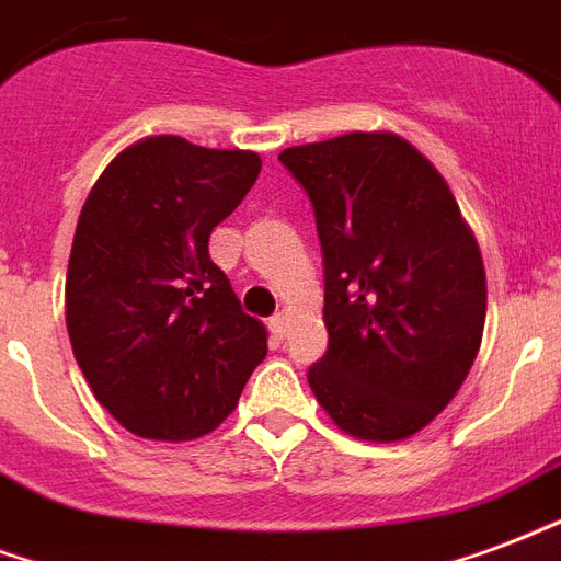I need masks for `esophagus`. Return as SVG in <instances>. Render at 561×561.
Wrapping results in <instances>:
<instances>
[{
	"label": "esophagus",
	"instance_id": "obj_1",
	"mask_svg": "<svg viewBox=\"0 0 561 561\" xmlns=\"http://www.w3.org/2000/svg\"><path fill=\"white\" fill-rule=\"evenodd\" d=\"M288 320H290L288 311H276L267 327H271V332L276 337H285V335H288Z\"/></svg>",
	"mask_w": 561,
	"mask_h": 561
}]
</instances>
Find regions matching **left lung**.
Instances as JSON below:
<instances>
[{
	"label": "left lung",
	"mask_w": 561,
	"mask_h": 561,
	"mask_svg": "<svg viewBox=\"0 0 561 561\" xmlns=\"http://www.w3.org/2000/svg\"><path fill=\"white\" fill-rule=\"evenodd\" d=\"M314 208L329 347L318 403L365 442L409 438L444 412L480 353L485 267L450 187L388 131L290 147Z\"/></svg>",
	"instance_id": "obj_1"
}]
</instances>
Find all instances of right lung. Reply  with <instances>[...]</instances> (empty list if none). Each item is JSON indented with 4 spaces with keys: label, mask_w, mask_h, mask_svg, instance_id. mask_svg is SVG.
<instances>
[{
    "label": "right lung",
    "mask_w": 561,
    "mask_h": 561,
    "mask_svg": "<svg viewBox=\"0 0 561 561\" xmlns=\"http://www.w3.org/2000/svg\"><path fill=\"white\" fill-rule=\"evenodd\" d=\"M262 158L158 135L123 149L88 194L67 267V332L93 397L128 433L191 442L232 414L267 356L208 255Z\"/></svg>",
    "instance_id": "obj_1"
}]
</instances>
